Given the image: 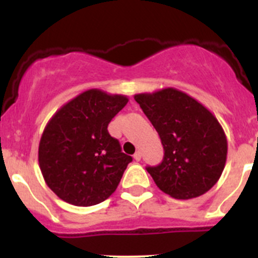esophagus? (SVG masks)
Returning <instances> with one entry per match:
<instances>
[{"mask_svg":"<svg viewBox=\"0 0 258 258\" xmlns=\"http://www.w3.org/2000/svg\"><path fill=\"white\" fill-rule=\"evenodd\" d=\"M134 158H135V161H137V162H139V161L141 160V152H140V151H137V152L134 155Z\"/></svg>","mask_w":258,"mask_h":258,"instance_id":"1","label":"esophagus"}]
</instances>
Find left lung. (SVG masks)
I'll use <instances>...</instances> for the list:
<instances>
[{
	"mask_svg": "<svg viewBox=\"0 0 258 258\" xmlns=\"http://www.w3.org/2000/svg\"><path fill=\"white\" fill-rule=\"evenodd\" d=\"M135 100L158 132L165 150L162 163L147 167L158 188L177 200L210 191L227 158V139L215 114L173 87L137 93Z\"/></svg>",
	"mask_w": 258,
	"mask_h": 258,
	"instance_id": "8db88e82",
	"label": "left lung"
}]
</instances>
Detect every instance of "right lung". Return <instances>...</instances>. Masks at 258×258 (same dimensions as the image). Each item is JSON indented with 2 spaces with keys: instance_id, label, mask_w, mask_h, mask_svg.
<instances>
[{
  "instance_id": "1",
  "label": "right lung",
  "mask_w": 258,
  "mask_h": 258,
  "mask_svg": "<svg viewBox=\"0 0 258 258\" xmlns=\"http://www.w3.org/2000/svg\"><path fill=\"white\" fill-rule=\"evenodd\" d=\"M127 102L124 95L91 88L49 118L38 145V165L62 201L93 206L116 191L132 157L121 152L107 126Z\"/></svg>"
}]
</instances>
